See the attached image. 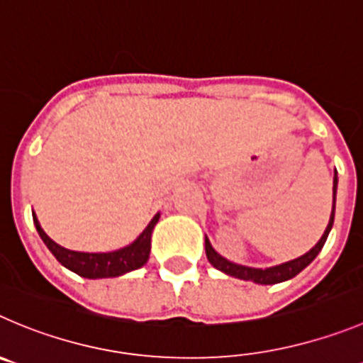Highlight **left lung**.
<instances>
[{"label": "left lung", "mask_w": 363, "mask_h": 363, "mask_svg": "<svg viewBox=\"0 0 363 363\" xmlns=\"http://www.w3.org/2000/svg\"><path fill=\"white\" fill-rule=\"evenodd\" d=\"M337 170H335V179H333V191H337ZM333 218H335V204L333 209H331V216H330V223H328L326 231H324L323 238L317 242V245L313 249H310V252H306L304 256L301 258L292 259V262H286L283 265H277V267H270V269H250V267H243V265H236V263L228 262L225 258H222L218 252L211 247L209 240L206 238V256H208L209 263H211L215 269L222 270V272L229 274L233 277H238V279H245V281H254V283H259V284H276L281 283V281H286V279H292L294 276L301 272L304 267L310 265L311 262L315 259V256L320 252V249L324 247L326 243L328 235H330L331 228H333Z\"/></svg>", "instance_id": "obj_1"}]
</instances>
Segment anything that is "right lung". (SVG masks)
Listing matches in <instances>:
<instances>
[{
    "instance_id": "obj_1",
    "label": "right lung",
    "mask_w": 363,
    "mask_h": 363,
    "mask_svg": "<svg viewBox=\"0 0 363 363\" xmlns=\"http://www.w3.org/2000/svg\"><path fill=\"white\" fill-rule=\"evenodd\" d=\"M159 220V213L152 218V222L148 223L147 229L138 236L135 242H132L130 245L123 247L120 250H114V252H77V250H69L60 247L59 243L53 242L46 233L40 228L39 220L33 215V223H35L37 233L43 238V242L46 243L52 254L59 259V263H62L66 269L73 270L74 274H79L82 277H89V279H98V277H116L121 274H127L130 270L140 269L145 263L148 262V256H150V240H152V231H154V225Z\"/></svg>"
}]
</instances>
